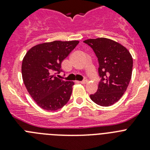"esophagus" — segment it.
<instances>
[{"mask_svg": "<svg viewBox=\"0 0 150 150\" xmlns=\"http://www.w3.org/2000/svg\"><path fill=\"white\" fill-rule=\"evenodd\" d=\"M87 82H88V80H87V79H84V80H83V81H79V83H81V84H86Z\"/></svg>", "mask_w": 150, "mask_h": 150, "instance_id": "1", "label": "esophagus"}]
</instances>
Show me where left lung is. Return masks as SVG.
Wrapping results in <instances>:
<instances>
[{
	"mask_svg": "<svg viewBox=\"0 0 150 150\" xmlns=\"http://www.w3.org/2000/svg\"><path fill=\"white\" fill-rule=\"evenodd\" d=\"M83 42L95 52L101 77L98 91L90 95V98L102 107L112 105L124 95L130 83L133 67L132 55L124 46L108 38L88 39Z\"/></svg>",
	"mask_w": 150,
	"mask_h": 150,
	"instance_id": "left-lung-1",
	"label": "left lung"
}]
</instances>
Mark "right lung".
I'll use <instances>...</instances> for the list:
<instances>
[{
    "mask_svg": "<svg viewBox=\"0 0 150 150\" xmlns=\"http://www.w3.org/2000/svg\"><path fill=\"white\" fill-rule=\"evenodd\" d=\"M79 43L78 40H55L34 46L24 56L22 76L29 95L42 109L59 110L65 105L72 93V81L55 76L62 62Z\"/></svg>",
    "mask_w": 150,
    "mask_h": 150,
    "instance_id": "add662e5",
    "label": "right lung"
}]
</instances>
